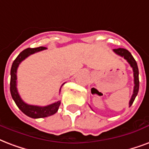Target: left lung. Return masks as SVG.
<instances>
[{
	"label": "left lung",
	"mask_w": 149,
	"mask_h": 149,
	"mask_svg": "<svg viewBox=\"0 0 149 149\" xmlns=\"http://www.w3.org/2000/svg\"><path fill=\"white\" fill-rule=\"evenodd\" d=\"M113 52L116 54L120 55L121 57H123L127 61V62L130 64L131 68L133 69L134 72V91H133L132 97L130 98L129 105L131 106L133 102L134 101L135 97L138 95V91H139V72H138V67L137 65V62L132 56V54H130V52L124 48H117V49H113Z\"/></svg>",
	"instance_id": "obj_1"
}]
</instances>
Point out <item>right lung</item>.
<instances>
[{"mask_svg":"<svg viewBox=\"0 0 149 149\" xmlns=\"http://www.w3.org/2000/svg\"><path fill=\"white\" fill-rule=\"evenodd\" d=\"M45 49H47V47H36V48H26V49H25L15 59V61L12 63L11 69L10 91H11V97L14 100V102H15L18 108L21 110L22 112L29 117L33 118V119L47 117L50 116L54 115L58 109L61 102L58 101V102H54V103L51 104L49 105H47V106H37V105H28L26 102H23L20 97L18 91H17V69H18L19 64L25 58H26L27 57L29 56L30 54H33L36 52H40V51Z\"/></svg>","mask_w":149,"mask_h":149,"instance_id":"add662e5","label":"right lung"}]
</instances>
